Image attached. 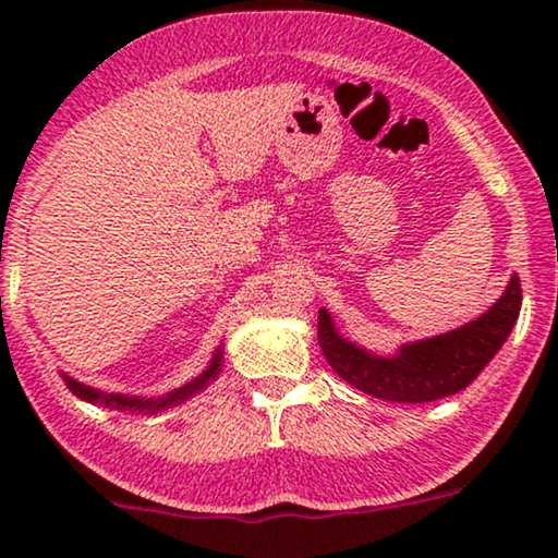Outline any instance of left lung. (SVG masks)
<instances>
[{"label":"left lung","mask_w":558,"mask_h":558,"mask_svg":"<svg viewBox=\"0 0 558 558\" xmlns=\"http://www.w3.org/2000/svg\"><path fill=\"white\" fill-rule=\"evenodd\" d=\"M520 279L473 324L462 329L404 344L395 357H378L347 342L333 329L329 313H318V342L326 360L347 384L389 402H434L468 389L501 350L520 316Z\"/></svg>","instance_id":"left-lung-1"}]
</instances>
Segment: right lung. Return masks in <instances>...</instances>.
Here are the masks:
<instances>
[{
	"mask_svg": "<svg viewBox=\"0 0 558 558\" xmlns=\"http://www.w3.org/2000/svg\"><path fill=\"white\" fill-rule=\"evenodd\" d=\"M221 371V350H216V355L211 360V365H208L206 371L201 373L195 381H190L182 386V389H174L169 391L167 397L161 399H143V397H128V395H107V391H98V389H90V386H85L81 381H75V378H70L68 373H62L64 384L70 386V391L75 397L85 399V402H94V404H101V408H109V410H133V412H161L167 408H172V404H180L190 399L193 395H198L201 389H206L208 384L214 381L216 376H219Z\"/></svg>",
	"mask_w": 558,
	"mask_h": 558,
	"instance_id": "right-lung-1",
	"label": "right lung"
}]
</instances>
